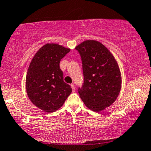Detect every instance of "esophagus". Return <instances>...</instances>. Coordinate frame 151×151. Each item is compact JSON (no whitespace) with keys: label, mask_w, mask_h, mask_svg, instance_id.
I'll use <instances>...</instances> for the list:
<instances>
[{"label":"esophagus","mask_w":151,"mask_h":151,"mask_svg":"<svg viewBox=\"0 0 151 151\" xmlns=\"http://www.w3.org/2000/svg\"><path fill=\"white\" fill-rule=\"evenodd\" d=\"M71 88H72V90H73V92H75V91H76L75 85H74L73 84H71Z\"/></svg>","instance_id":"obj_1"}]
</instances>
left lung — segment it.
Segmentation results:
<instances>
[{"mask_svg": "<svg viewBox=\"0 0 151 151\" xmlns=\"http://www.w3.org/2000/svg\"><path fill=\"white\" fill-rule=\"evenodd\" d=\"M76 49L82 60L84 83L78 88L82 100L91 110L99 112L111 106L120 91L122 78L118 65L104 45L86 40Z\"/></svg>", "mask_w": 151, "mask_h": 151, "instance_id": "1", "label": "left lung"}]
</instances>
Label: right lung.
Listing matches in <instances>:
<instances>
[{"mask_svg":"<svg viewBox=\"0 0 151 151\" xmlns=\"http://www.w3.org/2000/svg\"><path fill=\"white\" fill-rule=\"evenodd\" d=\"M70 49L54 43L41 47L33 58L26 77V90L35 106L53 113L63 106L72 89L63 80L60 62Z\"/></svg>","mask_w":151,"mask_h":151,"instance_id":"1","label":"right lung"}]
</instances>
